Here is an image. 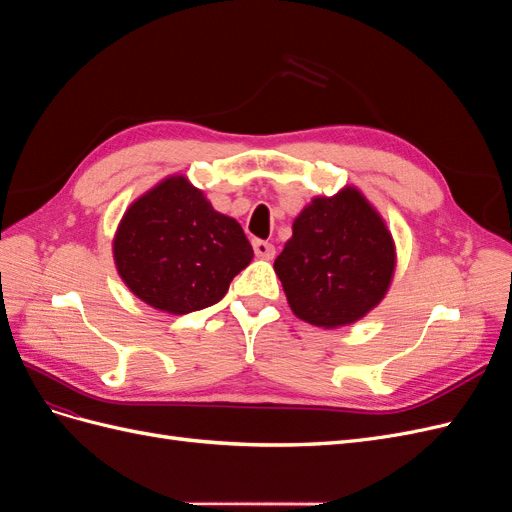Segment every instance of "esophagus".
<instances>
[{
	"label": "esophagus",
	"instance_id": "1",
	"mask_svg": "<svg viewBox=\"0 0 512 512\" xmlns=\"http://www.w3.org/2000/svg\"><path fill=\"white\" fill-rule=\"evenodd\" d=\"M252 245H254V254H256L258 258L271 260V258L275 256V247H273L269 241H260V239H256Z\"/></svg>",
	"mask_w": 512,
	"mask_h": 512
}]
</instances>
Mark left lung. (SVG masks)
<instances>
[{
    "mask_svg": "<svg viewBox=\"0 0 512 512\" xmlns=\"http://www.w3.org/2000/svg\"><path fill=\"white\" fill-rule=\"evenodd\" d=\"M273 269L294 314L335 329L382 301L395 271V245L376 209L346 188L314 198L299 213Z\"/></svg>",
    "mask_w": 512,
    "mask_h": 512,
    "instance_id": "left-lung-1",
    "label": "left lung"
}]
</instances>
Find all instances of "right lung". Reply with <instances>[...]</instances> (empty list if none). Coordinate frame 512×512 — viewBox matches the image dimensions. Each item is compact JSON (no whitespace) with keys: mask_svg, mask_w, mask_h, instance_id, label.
Here are the masks:
<instances>
[{"mask_svg":"<svg viewBox=\"0 0 512 512\" xmlns=\"http://www.w3.org/2000/svg\"><path fill=\"white\" fill-rule=\"evenodd\" d=\"M113 254L138 299L190 314L218 303L254 250L237 220L215 211L185 177H168L130 205Z\"/></svg>","mask_w":512,"mask_h":512,"instance_id":"1","label":"right lung"}]
</instances>
